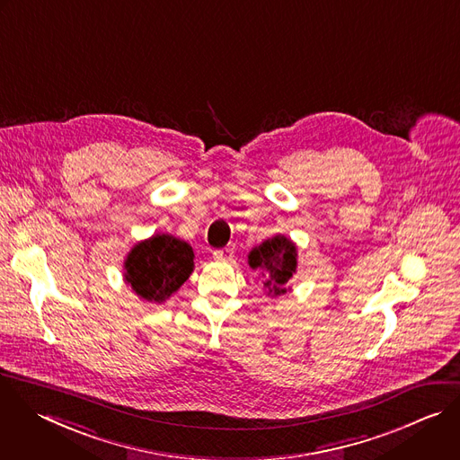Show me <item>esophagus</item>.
I'll list each match as a JSON object with an SVG mask.
<instances>
[{
  "instance_id": "obj_1",
  "label": "esophagus",
  "mask_w": 460,
  "mask_h": 460,
  "mask_svg": "<svg viewBox=\"0 0 460 460\" xmlns=\"http://www.w3.org/2000/svg\"><path fill=\"white\" fill-rule=\"evenodd\" d=\"M212 257H214L216 261H219V262H230V261L234 259V252H232L230 248H221V250H216V252L212 253Z\"/></svg>"
}]
</instances>
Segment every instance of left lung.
Masks as SVG:
<instances>
[{
	"instance_id": "obj_1",
	"label": "left lung",
	"mask_w": 460,
	"mask_h": 460,
	"mask_svg": "<svg viewBox=\"0 0 460 460\" xmlns=\"http://www.w3.org/2000/svg\"><path fill=\"white\" fill-rule=\"evenodd\" d=\"M296 259V244L289 237L277 234L252 248L248 266L259 271L266 296L279 298L291 291V280L298 266Z\"/></svg>"
}]
</instances>
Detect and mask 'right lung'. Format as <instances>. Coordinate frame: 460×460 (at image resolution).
<instances>
[{"instance_id": "add662e5", "label": "right lung", "mask_w": 460, "mask_h": 460, "mask_svg": "<svg viewBox=\"0 0 460 460\" xmlns=\"http://www.w3.org/2000/svg\"><path fill=\"white\" fill-rule=\"evenodd\" d=\"M194 271L192 246L171 234L138 241L124 259V280L138 298L164 304Z\"/></svg>"}]
</instances>
